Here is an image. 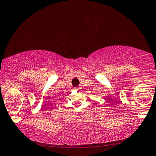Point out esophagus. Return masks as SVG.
Returning a JSON list of instances; mask_svg holds the SVG:
<instances>
[{"label":"esophagus","instance_id":"34e87169","mask_svg":"<svg viewBox=\"0 0 156 156\" xmlns=\"http://www.w3.org/2000/svg\"><path fill=\"white\" fill-rule=\"evenodd\" d=\"M75 89L76 90H80V87H76Z\"/></svg>","mask_w":156,"mask_h":156}]
</instances>
